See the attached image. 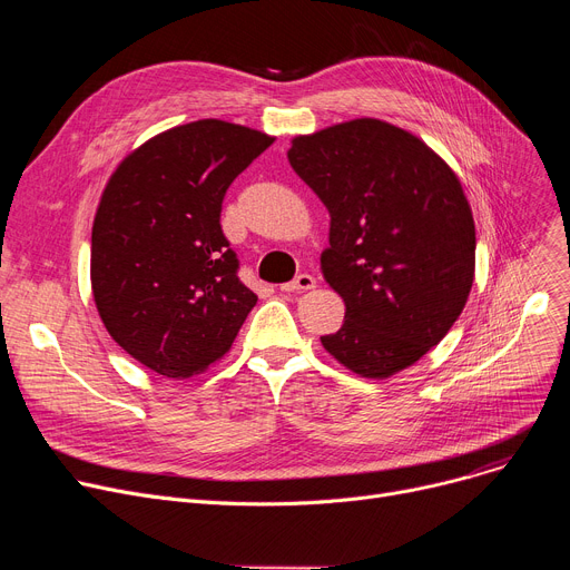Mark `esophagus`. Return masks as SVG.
Returning <instances> with one entry per match:
<instances>
[{"instance_id": "34e87169", "label": "esophagus", "mask_w": 570, "mask_h": 570, "mask_svg": "<svg viewBox=\"0 0 570 570\" xmlns=\"http://www.w3.org/2000/svg\"><path fill=\"white\" fill-rule=\"evenodd\" d=\"M314 286H316V279H314L312 275L303 273V275H297L293 282L282 284V291H284V293H301V291H309V288H314Z\"/></svg>"}]
</instances>
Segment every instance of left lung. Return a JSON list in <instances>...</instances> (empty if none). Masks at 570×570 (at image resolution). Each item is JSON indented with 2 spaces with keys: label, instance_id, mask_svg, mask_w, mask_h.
I'll return each instance as SVG.
<instances>
[{
  "label": "left lung",
  "instance_id": "obj_1",
  "mask_svg": "<svg viewBox=\"0 0 570 570\" xmlns=\"http://www.w3.org/2000/svg\"><path fill=\"white\" fill-rule=\"evenodd\" d=\"M288 161L331 213L321 269L346 314L323 348L365 379L411 367L451 331L473 284L475 226L458 175L374 117L295 136Z\"/></svg>",
  "mask_w": 570,
  "mask_h": 570
}]
</instances>
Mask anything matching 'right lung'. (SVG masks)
<instances>
[{"mask_svg": "<svg viewBox=\"0 0 570 570\" xmlns=\"http://www.w3.org/2000/svg\"><path fill=\"white\" fill-rule=\"evenodd\" d=\"M273 142L198 119L149 138L110 175L92 226V293L106 331L140 365L198 374L254 309L219 219L233 179Z\"/></svg>", "mask_w": 570, "mask_h": 570, "instance_id": "right-lung-1", "label": "right lung"}]
</instances>
